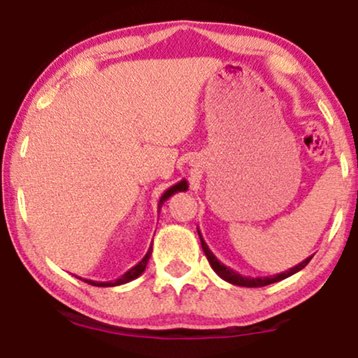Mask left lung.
<instances>
[{"label":"left lung","mask_w":358,"mask_h":358,"mask_svg":"<svg viewBox=\"0 0 358 358\" xmlns=\"http://www.w3.org/2000/svg\"><path fill=\"white\" fill-rule=\"evenodd\" d=\"M196 232H199V237H200V242H202V249L205 252V256H207L208 262H210L212 269L215 271L219 276L224 279V281L231 282V285H236V286H244V287H261V286H268V285H273V282H278V281H282V279L293 276V274H296L298 271H301L305 266L308 264V262L311 261V257H306L305 261H301L299 264L294 266V268L287 269L285 271V273H279V274H273V276H261V278H250V276H242V274L237 273V271H234L229 268V266L222 264V262L217 259L215 256H213V252L210 249H208L207 242L203 241L202 234H200L199 229H196Z\"/></svg>","instance_id":"left-lung-1"}]
</instances>
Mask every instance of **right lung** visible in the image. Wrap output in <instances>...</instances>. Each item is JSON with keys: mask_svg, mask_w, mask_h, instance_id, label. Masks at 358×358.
<instances>
[{"mask_svg": "<svg viewBox=\"0 0 358 358\" xmlns=\"http://www.w3.org/2000/svg\"><path fill=\"white\" fill-rule=\"evenodd\" d=\"M188 188V185H187V180H182V182H178L176 185H173V187H170L168 188V190L163 193L162 195V199H159V202H158V212L162 210V205L166 202L168 199H170L171 195H175L176 192H185ZM151 250H153V245H150V249H148V252H146V256L141 259V261L138 262L136 266H134V268H131L129 271H127V273H124L122 274L121 278L119 279H116V281H106V282H101V281H90V279H84L85 282H89V285H92V286H99V287H109V286H119V285H124V282H129V281H133V279H136L138 276H141L143 273H145V269H146V264H148V261H150V256H151ZM80 279V278H79Z\"/></svg>", "mask_w": 358, "mask_h": 358, "instance_id": "add662e5", "label": "right lung"}]
</instances>
